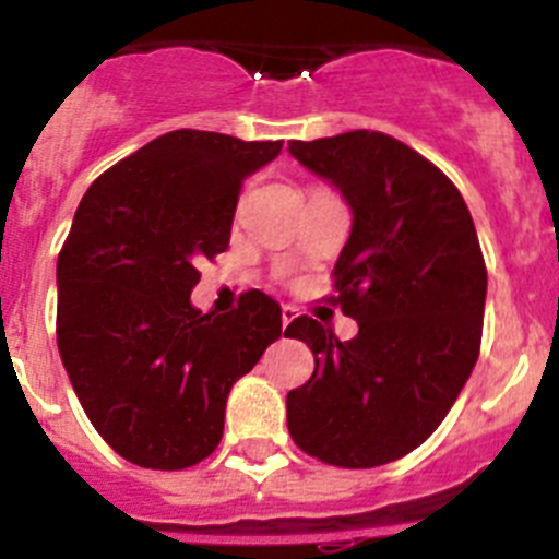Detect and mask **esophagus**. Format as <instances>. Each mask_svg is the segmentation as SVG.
Masks as SVG:
<instances>
[{
	"label": "esophagus",
	"instance_id": "1",
	"mask_svg": "<svg viewBox=\"0 0 559 559\" xmlns=\"http://www.w3.org/2000/svg\"><path fill=\"white\" fill-rule=\"evenodd\" d=\"M296 316H299V310L290 308V305H283V330H288V324L294 322Z\"/></svg>",
	"mask_w": 559,
	"mask_h": 559
}]
</instances>
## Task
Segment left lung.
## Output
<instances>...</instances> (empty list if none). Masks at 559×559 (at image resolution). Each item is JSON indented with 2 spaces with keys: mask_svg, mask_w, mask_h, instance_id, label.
I'll return each instance as SVG.
<instances>
[{
  "mask_svg": "<svg viewBox=\"0 0 559 559\" xmlns=\"http://www.w3.org/2000/svg\"><path fill=\"white\" fill-rule=\"evenodd\" d=\"M353 206V231L333 269L335 296L358 335L299 316L316 369L288 392V431L308 456L378 467L437 431L481 349L487 265L471 210L445 173L406 142L349 131L288 142Z\"/></svg>",
  "mask_w": 559,
  "mask_h": 559,
  "instance_id": "left-lung-1",
  "label": "left lung"
}]
</instances>
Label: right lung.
Here are the masks:
<instances>
[{"label":"right lung","instance_id":"obj_1","mask_svg":"<svg viewBox=\"0 0 559 559\" xmlns=\"http://www.w3.org/2000/svg\"><path fill=\"white\" fill-rule=\"evenodd\" d=\"M283 151L179 128L100 173L58 254L56 335L83 412L128 462L185 471L218 448L229 389L283 333L246 290L231 313L190 305L226 251L246 176Z\"/></svg>","mask_w":559,"mask_h":559}]
</instances>
